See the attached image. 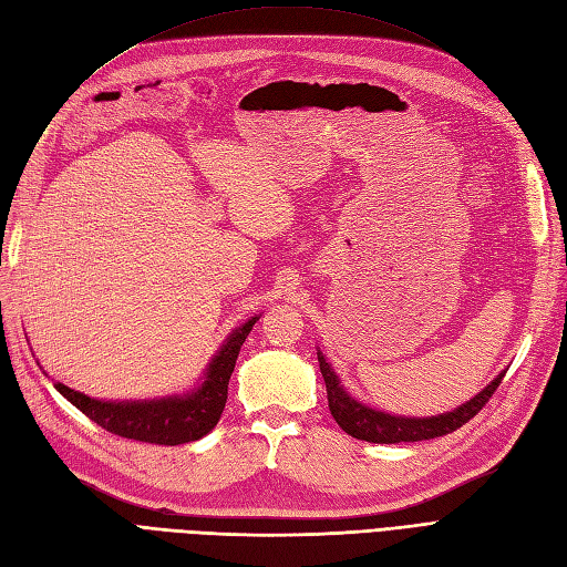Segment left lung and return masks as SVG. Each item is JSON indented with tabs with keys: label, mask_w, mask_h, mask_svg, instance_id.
I'll return each mask as SVG.
<instances>
[{
	"label": "left lung",
	"mask_w": 567,
	"mask_h": 567,
	"mask_svg": "<svg viewBox=\"0 0 567 567\" xmlns=\"http://www.w3.org/2000/svg\"><path fill=\"white\" fill-rule=\"evenodd\" d=\"M319 357V369L326 383V392H329V409L336 419V423L346 431L348 435L357 440H367L375 444H398V442H419V440H433L450 435L458 431L461 425H466L480 409H483L492 394L499 388L504 373L499 379H494L483 392L475 394L471 402L463 406L450 411L444 416H433V419H402V416H390L383 414V411L369 409L364 404H359L352 400L350 394L340 388L336 373L331 364L326 362L323 354L317 352Z\"/></svg>",
	"instance_id": "8db88e82"
}]
</instances>
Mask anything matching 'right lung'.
Instances as JSON below:
<instances>
[{"mask_svg":"<svg viewBox=\"0 0 567 567\" xmlns=\"http://www.w3.org/2000/svg\"><path fill=\"white\" fill-rule=\"evenodd\" d=\"M255 321L257 317L246 321L236 333H231V338L213 359L208 375H205L200 388L186 394V398H167L153 402H101L78 390H71L63 383H54V388L68 402L78 406L84 416L117 437L165 444V447L194 442L200 440L205 433H210L217 425L221 411H225L227 388L236 357L241 352L244 340L248 338Z\"/></svg>","mask_w":567,"mask_h":567,"instance_id":"add662e5","label":"right lung"}]
</instances>
